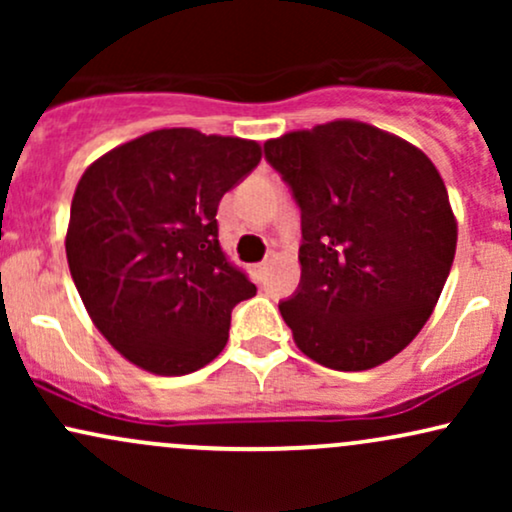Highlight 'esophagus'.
<instances>
[{"instance_id":"obj_1","label":"esophagus","mask_w":512,"mask_h":512,"mask_svg":"<svg viewBox=\"0 0 512 512\" xmlns=\"http://www.w3.org/2000/svg\"><path fill=\"white\" fill-rule=\"evenodd\" d=\"M267 269H269V260H262V262H257L255 267H252V272H255V276H260V279H262V276L267 274Z\"/></svg>"}]
</instances>
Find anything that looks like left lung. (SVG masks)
Returning a JSON list of instances; mask_svg holds the SVG:
<instances>
[{
  "mask_svg": "<svg viewBox=\"0 0 512 512\" xmlns=\"http://www.w3.org/2000/svg\"><path fill=\"white\" fill-rule=\"evenodd\" d=\"M264 158L301 209V284L279 303L298 349L332 370L390 361L426 325L455 257L436 166L354 120L269 139Z\"/></svg>",
  "mask_w": 512,
  "mask_h": 512,
  "instance_id": "8db88e82",
  "label": "left lung"
}]
</instances>
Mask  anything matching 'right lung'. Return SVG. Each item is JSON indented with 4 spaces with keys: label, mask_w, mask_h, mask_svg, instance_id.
<instances>
[{
    "label": "right lung",
    "mask_w": 512,
    "mask_h": 512,
    "mask_svg": "<svg viewBox=\"0 0 512 512\" xmlns=\"http://www.w3.org/2000/svg\"><path fill=\"white\" fill-rule=\"evenodd\" d=\"M257 142L158 129L98 158L72 199L67 260L88 315L139 368L187 375L228 342L257 293L219 243L221 197L260 163Z\"/></svg>",
    "instance_id": "add662e5"
}]
</instances>
